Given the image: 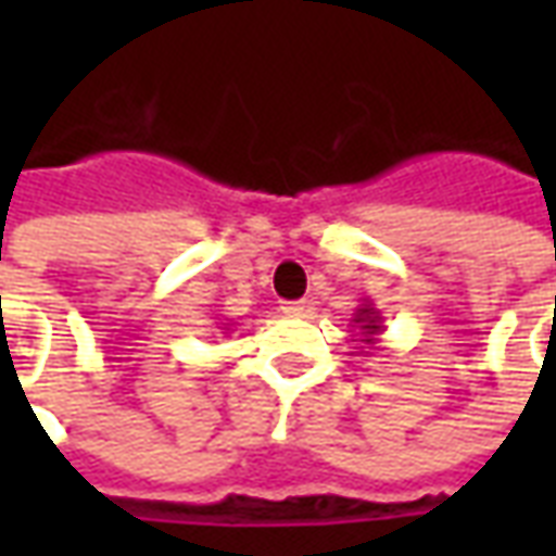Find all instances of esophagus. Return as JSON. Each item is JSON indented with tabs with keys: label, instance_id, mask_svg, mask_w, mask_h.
Wrapping results in <instances>:
<instances>
[{
	"label": "esophagus",
	"instance_id": "obj_1",
	"mask_svg": "<svg viewBox=\"0 0 556 556\" xmlns=\"http://www.w3.org/2000/svg\"><path fill=\"white\" fill-rule=\"evenodd\" d=\"M286 315H303V309H306V303L303 301H286L282 306H279Z\"/></svg>",
	"mask_w": 556,
	"mask_h": 556
}]
</instances>
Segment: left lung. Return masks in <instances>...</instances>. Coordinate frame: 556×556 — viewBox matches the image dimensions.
<instances>
[{"label":"left lung","instance_id":"obj_1","mask_svg":"<svg viewBox=\"0 0 556 556\" xmlns=\"http://www.w3.org/2000/svg\"><path fill=\"white\" fill-rule=\"evenodd\" d=\"M351 327L354 330H361L354 342H363V345H378V337L384 333V318H381V313L375 309L372 301H363L357 309H354V318H351Z\"/></svg>","mask_w":556,"mask_h":556}]
</instances>
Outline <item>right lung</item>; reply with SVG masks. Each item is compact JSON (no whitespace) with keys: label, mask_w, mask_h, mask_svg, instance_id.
Masks as SVG:
<instances>
[{"label":"right lung","mask_w":556,"mask_h":556,"mask_svg":"<svg viewBox=\"0 0 556 556\" xmlns=\"http://www.w3.org/2000/svg\"><path fill=\"white\" fill-rule=\"evenodd\" d=\"M223 330H229V327H223Z\"/></svg>","instance_id":"right-lung-1"}]
</instances>
